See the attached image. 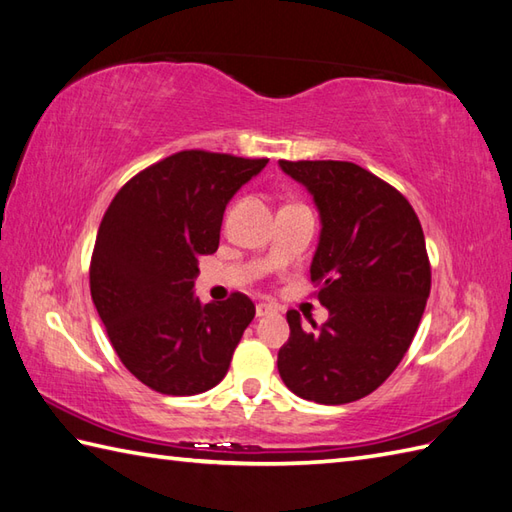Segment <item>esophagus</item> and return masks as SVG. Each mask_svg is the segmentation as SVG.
Instances as JSON below:
<instances>
[{"instance_id": "1", "label": "esophagus", "mask_w": 512, "mask_h": 512, "mask_svg": "<svg viewBox=\"0 0 512 512\" xmlns=\"http://www.w3.org/2000/svg\"><path fill=\"white\" fill-rule=\"evenodd\" d=\"M273 312V306H268V303H257L255 306V314L257 317H266V314Z\"/></svg>"}]
</instances>
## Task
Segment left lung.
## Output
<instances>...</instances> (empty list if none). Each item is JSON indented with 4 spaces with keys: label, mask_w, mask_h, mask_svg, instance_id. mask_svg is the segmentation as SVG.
I'll return each mask as SVG.
<instances>
[{
    "label": "left lung",
    "mask_w": 512,
    "mask_h": 512,
    "mask_svg": "<svg viewBox=\"0 0 512 512\" xmlns=\"http://www.w3.org/2000/svg\"><path fill=\"white\" fill-rule=\"evenodd\" d=\"M279 167L319 209L310 279L330 319L303 330L290 310L277 369L299 398L345 405L383 385L416 336L431 290L424 233L405 195L354 162L279 160Z\"/></svg>",
    "instance_id": "8db88e82"
}]
</instances>
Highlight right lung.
Returning a JSON list of instances; mask_svg holds the SVG:
<instances>
[{
	"label": "right lung",
	"mask_w": 512,
	"mask_h": 512,
	"mask_svg": "<svg viewBox=\"0 0 512 512\" xmlns=\"http://www.w3.org/2000/svg\"><path fill=\"white\" fill-rule=\"evenodd\" d=\"M268 158L189 149L129 180L96 235L90 292L121 363L167 396H193L226 376L255 303L193 295L198 257L220 246L228 200Z\"/></svg>",
	"instance_id": "add662e5"
}]
</instances>
